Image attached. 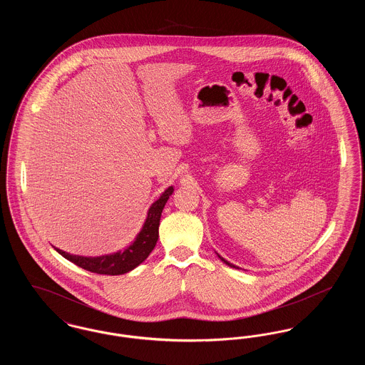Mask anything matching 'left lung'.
<instances>
[{
    "label": "left lung",
    "mask_w": 365,
    "mask_h": 365,
    "mask_svg": "<svg viewBox=\"0 0 365 365\" xmlns=\"http://www.w3.org/2000/svg\"><path fill=\"white\" fill-rule=\"evenodd\" d=\"M217 256H219V255H217ZM219 259H220V260H222V261H225V262H226L227 265H230V267H232V268H238V267H235V265H234V264H230V262H228V261L225 260V259H223V257H222V256H219Z\"/></svg>",
    "instance_id": "8db88e82"
}]
</instances>
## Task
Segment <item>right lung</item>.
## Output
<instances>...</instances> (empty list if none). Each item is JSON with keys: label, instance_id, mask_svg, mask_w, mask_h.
Instances as JSON below:
<instances>
[{"label": "right lung", "instance_id": "obj_1", "mask_svg": "<svg viewBox=\"0 0 365 365\" xmlns=\"http://www.w3.org/2000/svg\"><path fill=\"white\" fill-rule=\"evenodd\" d=\"M173 192H174V187L170 186L160 195V198L152 204V207L148 210V217L143 223L142 230L139 231L135 241L128 247H125L123 252L119 250L113 255H105L100 257H83V256L70 255L57 247L54 249L67 260L94 274L122 275L125 272H130L131 269L138 267L140 262L146 260L150 252L155 249L158 240V226H160L161 212Z\"/></svg>", "mask_w": 365, "mask_h": 365}]
</instances>
